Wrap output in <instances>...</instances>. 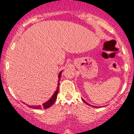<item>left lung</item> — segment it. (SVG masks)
Segmentation results:
<instances>
[{
  "mask_svg": "<svg viewBox=\"0 0 134 134\" xmlns=\"http://www.w3.org/2000/svg\"><path fill=\"white\" fill-rule=\"evenodd\" d=\"M82 101H83V102H85V103H86V104H88V105H90V104H89L87 103V102H85V100H83V99H82ZM90 106H91V105H90ZM92 107H93V106H92Z\"/></svg>",
  "mask_w": 134,
  "mask_h": 134,
  "instance_id": "obj_1",
  "label": "left lung"
}]
</instances>
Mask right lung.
I'll use <instances>...</instances> for the list:
<instances>
[{
	"label": "right lung",
	"instance_id": "add662e5",
	"mask_svg": "<svg viewBox=\"0 0 134 134\" xmlns=\"http://www.w3.org/2000/svg\"><path fill=\"white\" fill-rule=\"evenodd\" d=\"M61 73H62V71H61L59 74V79H60V77H61ZM59 82H58V87H57V90L55 91V92H54L53 94V95L52 96V98H50L48 101H47L46 102H45L44 104H42V106H29V105H27V107H29L30 108H34V109H40V108H43V109H47V108H49L51 106L53 105V104L55 102V100L57 98V94H58L59 92Z\"/></svg>",
	"mask_w": 134,
	"mask_h": 134
}]
</instances>
